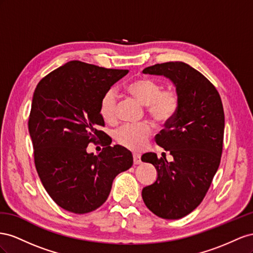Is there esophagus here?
<instances>
[{
  "instance_id": "obj_1",
  "label": "esophagus",
  "mask_w": 253,
  "mask_h": 253,
  "mask_svg": "<svg viewBox=\"0 0 253 253\" xmlns=\"http://www.w3.org/2000/svg\"><path fill=\"white\" fill-rule=\"evenodd\" d=\"M141 161V156L139 154H133V163L134 164H140Z\"/></svg>"
}]
</instances>
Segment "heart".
I'll return each instance as SVG.
<instances>
[{"instance_id": "b5f03b06", "label": "heart", "mask_w": 253, "mask_h": 253, "mask_svg": "<svg viewBox=\"0 0 253 253\" xmlns=\"http://www.w3.org/2000/svg\"><path fill=\"white\" fill-rule=\"evenodd\" d=\"M158 82L149 77H139L126 85L129 95L147 106L148 113L161 123L170 121L179 109V96L174 90H161ZM118 96L113 89L108 90L99 103V113L107 122H112L117 117ZM153 129L148 123L140 125L126 124L119 127L114 132V138L119 144L126 148L139 150L145 145Z\"/></svg>"}]
</instances>
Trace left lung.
Here are the masks:
<instances>
[{
    "label": "left lung",
    "mask_w": 253,
    "mask_h": 253,
    "mask_svg": "<svg viewBox=\"0 0 253 253\" xmlns=\"http://www.w3.org/2000/svg\"><path fill=\"white\" fill-rule=\"evenodd\" d=\"M143 73L169 78L176 86L179 109L156 135V143L174 160L158 159L155 153L141 158L158 172L156 181L143 189L142 198L159 217L179 219L200 205L218 169L225 129L222 103L215 86L184 62L158 63Z\"/></svg>",
    "instance_id": "obj_1"
}]
</instances>
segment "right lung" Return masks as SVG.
<instances>
[{"mask_svg": "<svg viewBox=\"0 0 253 253\" xmlns=\"http://www.w3.org/2000/svg\"><path fill=\"white\" fill-rule=\"evenodd\" d=\"M127 73L73 60L36 86L28 120L36 169L49 196L69 212L96 210L114 178L132 167L130 151L105 144L106 133L98 130L105 125L100 99ZM91 141L104 146L97 156L86 153Z\"/></svg>", "mask_w": 253, "mask_h": 253, "instance_id": "obj_1", "label": "right lung"}]
</instances>
